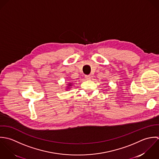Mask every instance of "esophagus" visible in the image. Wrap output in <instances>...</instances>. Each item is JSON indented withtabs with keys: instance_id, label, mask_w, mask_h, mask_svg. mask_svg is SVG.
Returning a JSON list of instances; mask_svg holds the SVG:
<instances>
[{
	"instance_id": "obj_1",
	"label": "esophagus",
	"mask_w": 159,
	"mask_h": 159,
	"mask_svg": "<svg viewBox=\"0 0 159 159\" xmlns=\"http://www.w3.org/2000/svg\"><path fill=\"white\" fill-rule=\"evenodd\" d=\"M85 79H86L87 80H89V79H90V78H91L90 75H86L85 76Z\"/></svg>"
}]
</instances>
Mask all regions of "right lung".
<instances>
[{"label":"right lung","mask_w":159,"mask_h":159,"mask_svg":"<svg viewBox=\"0 0 159 159\" xmlns=\"http://www.w3.org/2000/svg\"><path fill=\"white\" fill-rule=\"evenodd\" d=\"M71 84H72L71 83H70V84H68V88H69V87H71Z\"/></svg>","instance_id":"1"}]
</instances>
